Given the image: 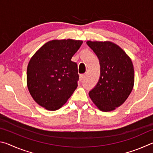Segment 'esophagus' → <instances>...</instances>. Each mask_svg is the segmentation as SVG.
<instances>
[{
  "mask_svg": "<svg viewBox=\"0 0 153 153\" xmlns=\"http://www.w3.org/2000/svg\"><path fill=\"white\" fill-rule=\"evenodd\" d=\"M85 76H86V74H81L79 76V79L80 81H82V80L84 78Z\"/></svg>",
  "mask_w": 153,
  "mask_h": 153,
  "instance_id": "obj_1",
  "label": "esophagus"
}]
</instances>
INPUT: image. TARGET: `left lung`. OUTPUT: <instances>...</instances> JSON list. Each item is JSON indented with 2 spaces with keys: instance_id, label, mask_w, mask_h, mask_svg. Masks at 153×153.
<instances>
[{
  "instance_id": "1",
  "label": "left lung",
  "mask_w": 153,
  "mask_h": 153,
  "mask_svg": "<svg viewBox=\"0 0 153 153\" xmlns=\"http://www.w3.org/2000/svg\"><path fill=\"white\" fill-rule=\"evenodd\" d=\"M99 60L100 77L90 90L93 102L102 111H111L126 101L133 89L132 62L120 46L110 42L88 41Z\"/></svg>"
}]
</instances>
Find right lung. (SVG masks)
Segmentation results:
<instances>
[{"instance_id":"right-lung-1","label":"right lung","mask_w":153,"mask_h":153,"mask_svg":"<svg viewBox=\"0 0 153 153\" xmlns=\"http://www.w3.org/2000/svg\"><path fill=\"white\" fill-rule=\"evenodd\" d=\"M82 42L71 39L49 41L31 58L27 88L38 105L47 110H57L77 88V65L71 59Z\"/></svg>"}]
</instances>
